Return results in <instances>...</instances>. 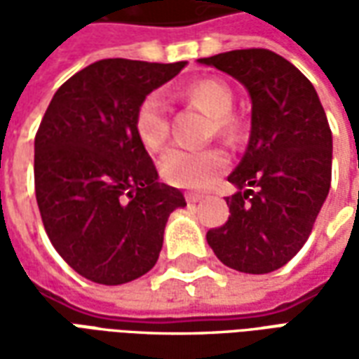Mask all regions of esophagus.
Wrapping results in <instances>:
<instances>
[{"label": "esophagus", "instance_id": "34e87169", "mask_svg": "<svg viewBox=\"0 0 359 359\" xmlns=\"http://www.w3.org/2000/svg\"><path fill=\"white\" fill-rule=\"evenodd\" d=\"M187 202L188 203L202 202V196H200V194H192V192H190V194H187Z\"/></svg>", "mask_w": 359, "mask_h": 359}]
</instances>
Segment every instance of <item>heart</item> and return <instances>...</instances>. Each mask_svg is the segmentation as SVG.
I'll use <instances>...</instances> for the list:
<instances>
[{"instance_id":"heart-1","label":"heart","mask_w":359,"mask_h":359,"mask_svg":"<svg viewBox=\"0 0 359 359\" xmlns=\"http://www.w3.org/2000/svg\"><path fill=\"white\" fill-rule=\"evenodd\" d=\"M190 102L213 117V128L219 136L233 140L238 134V125L231 118L233 111V92L219 81H198L190 84L184 92ZM134 128L140 142L148 149L161 148L169 134L167 105L159 92H149L138 105L134 115ZM226 167V156L223 149H184L171 148L159 159V175L165 182L179 188L210 187L219 172Z\"/></svg>"}]
</instances>
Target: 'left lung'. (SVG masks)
<instances>
[{"label":"left lung","mask_w":359,"mask_h":359,"mask_svg":"<svg viewBox=\"0 0 359 359\" xmlns=\"http://www.w3.org/2000/svg\"><path fill=\"white\" fill-rule=\"evenodd\" d=\"M244 84L252 100L246 154L229 175L238 192L208 244L231 269L264 275L308 241L331 188L332 134L313 84L275 51L252 48L198 59Z\"/></svg>","instance_id":"1"}]
</instances>
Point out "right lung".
Here are the masks:
<instances>
[{"label":"right lung","mask_w":359,"mask_h":359,"mask_svg":"<svg viewBox=\"0 0 359 359\" xmlns=\"http://www.w3.org/2000/svg\"><path fill=\"white\" fill-rule=\"evenodd\" d=\"M102 59L55 92L34 140L36 202L53 248L79 275L123 285L156 265L167 219L184 208L159 182L134 128L140 102L184 69Z\"/></svg>","instance_id":"1"}]
</instances>
